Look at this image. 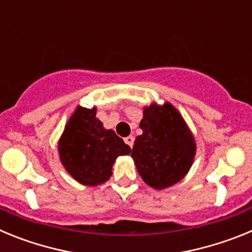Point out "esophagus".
<instances>
[{
  "label": "esophagus",
  "instance_id": "obj_1",
  "mask_svg": "<svg viewBox=\"0 0 252 252\" xmlns=\"http://www.w3.org/2000/svg\"><path fill=\"white\" fill-rule=\"evenodd\" d=\"M133 136H127V137H125V142H126V144H127L128 146H130V148H132L133 146Z\"/></svg>",
  "mask_w": 252,
  "mask_h": 252
}]
</instances>
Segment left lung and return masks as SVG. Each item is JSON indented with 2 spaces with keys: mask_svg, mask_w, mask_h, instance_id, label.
Segmentation results:
<instances>
[{
  "mask_svg": "<svg viewBox=\"0 0 252 252\" xmlns=\"http://www.w3.org/2000/svg\"><path fill=\"white\" fill-rule=\"evenodd\" d=\"M142 133L132 157L140 177L154 189H165L183 179L195 157V140L179 111L169 102L144 107Z\"/></svg>",
  "mask_w": 252,
  "mask_h": 252,
  "instance_id": "obj_1",
  "label": "left lung"
}]
</instances>
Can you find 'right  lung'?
I'll use <instances>...</instances> for the list:
<instances>
[{
  "mask_svg": "<svg viewBox=\"0 0 252 252\" xmlns=\"http://www.w3.org/2000/svg\"><path fill=\"white\" fill-rule=\"evenodd\" d=\"M95 107L78 106L58 142L60 161L78 183L99 186L110 179L116 159L131 153L130 146L95 117Z\"/></svg>",
  "mask_w": 252,
  "mask_h": 252,
  "instance_id": "right-lung-1",
  "label": "right lung"
}]
</instances>
